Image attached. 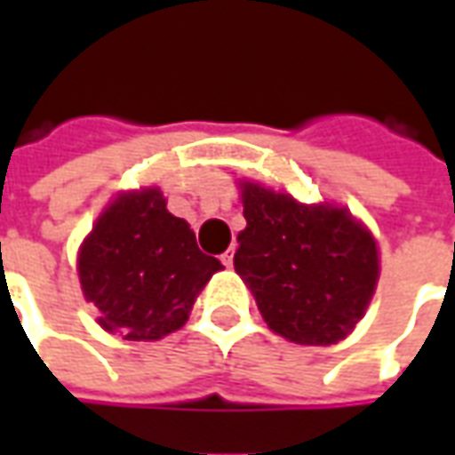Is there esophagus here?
Returning a JSON list of instances; mask_svg holds the SVG:
<instances>
[{
    "label": "esophagus",
    "instance_id": "esophagus-1",
    "mask_svg": "<svg viewBox=\"0 0 455 455\" xmlns=\"http://www.w3.org/2000/svg\"><path fill=\"white\" fill-rule=\"evenodd\" d=\"M221 263H224L227 267L234 266V248H228L227 253H221Z\"/></svg>",
    "mask_w": 455,
    "mask_h": 455
}]
</instances>
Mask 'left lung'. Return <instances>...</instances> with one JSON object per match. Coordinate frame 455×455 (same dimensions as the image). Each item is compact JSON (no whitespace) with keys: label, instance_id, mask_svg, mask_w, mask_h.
I'll return each instance as SVG.
<instances>
[{"label":"left lung","instance_id":"8db88e82","mask_svg":"<svg viewBox=\"0 0 455 455\" xmlns=\"http://www.w3.org/2000/svg\"><path fill=\"white\" fill-rule=\"evenodd\" d=\"M246 228L234 267L275 334L329 346L358 324L378 283V246L346 209L307 207L243 185Z\"/></svg>","mask_w":455,"mask_h":455}]
</instances>
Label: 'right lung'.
<instances>
[{"instance_id": "obj_1", "label": "right lung", "mask_w": 455, "mask_h": 455, "mask_svg": "<svg viewBox=\"0 0 455 455\" xmlns=\"http://www.w3.org/2000/svg\"><path fill=\"white\" fill-rule=\"evenodd\" d=\"M84 297L100 326L126 341H156L188 322L199 290L221 263L202 253L160 189L131 192L97 219L77 258Z\"/></svg>"}]
</instances>
